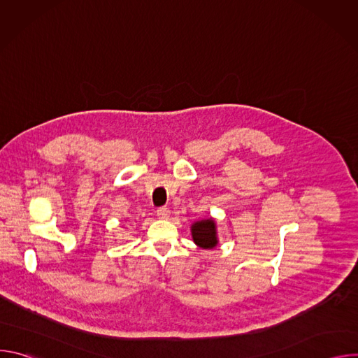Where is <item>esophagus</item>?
<instances>
[{
	"label": "esophagus",
	"instance_id": "1",
	"mask_svg": "<svg viewBox=\"0 0 358 358\" xmlns=\"http://www.w3.org/2000/svg\"><path fill=\"white\" fill-rule=\"evenodd\" d=\"M157 217L160 220H167L170 217V210L167 207H162L157 210Z\"/></svg>",
	"mask_w": 358,
	"mask_h": 358
}]
</instances>
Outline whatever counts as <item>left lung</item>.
Segmentation results:
<instances>
[{
	"label": "left lung",
	"instance_id": "left-lung-1",
	"mask_svg": "<svg viewBox=\"0 0 358 358\" xmlns=\"http://www.w3.org/2000/svg\"><path fill=\"white\" fill-rule=\"evenodd\" d=\"M191 235L195 242L202 249H213L218 245L217 224L213 218L201 220L191 225Z\"/></svg>",
	"mask_w": 358,
	"mask_h": 358
}]
</instances>
